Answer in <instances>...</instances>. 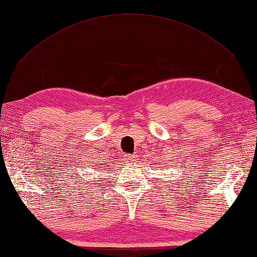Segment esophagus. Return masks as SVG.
Here are the masks:
<instances>
[{
    "mask_svg": "<svg viewBox=\"0 0 257 257\" xmlns=\"http://www.w3.org/2000/svg\"><path fill=\"white\" fill-rule=\"evenodd\" d=\"M124 161L125 162H132L133 161V156H131V155H125L124 156Z\"/></svg>",
    "mask_w": 257,
    "mask_h": 257,
    "instance_id": "obj_1",
    "label": "esophagus"
}]
</instances>
